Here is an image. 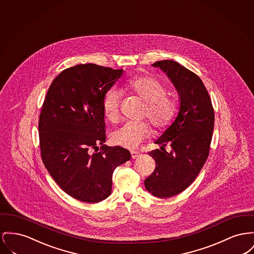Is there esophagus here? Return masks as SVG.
Segmentation results:
<instances>
[{"label":"esophagus","mask_w":254,"mask_h":254,"mask_svg":"<svg viewBox=\"0 0 254 254\" xmlns=\"http://www.w3.org/2000/svg\"><path fill=\"white\" fill-rule=\"evenodd\" d=\"M130 153H131V158H132V159L138 158V157L141 155V153H140V152H138V151H134V150H132Z\"/></svg>","instance_id":"obj_1"}]
</instances>
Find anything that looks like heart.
I'll use <instances>...</instances> for the list:
<instances>
[{"mask_svg": "<svg viewBox=\"0 0 254 254\" xmlns=\"http://www.w3.org/2000/svg\"><path fill=\"white\" fill-rule=\"evenodd\" d=\"M125 89L139 97L146 103L144 115L157 128L169 127L178 113L177 100L168 94L164 83L151 75H136L125 83ZM120 93L115 89L105 93L103 107L105 117L109 121H116L119 117ZM150 131L147 122H126L112 135L114 145L127 149H135Z\"/></svg>", "mask_w": 254, "mask_h": 254, "instance_id": "1", "label": "heart"}]
</instances>
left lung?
<instances>
[{
    "label": "left lung",
    "instance_id": "obj_1",
    "mask_svg": "<svg viewBox=\"0 0 254 254\" xmlns=\"http://www.w3.org/2000/svg\"><path fill=\"white\" fill-rule=\"evenodd\" d=\"M167 74L179 96V111L174 123L149 152L156 167L145 179V187L157 197H171L184 191L199 174L209 155L214 129V109L202 80L174 60L152 64ZM169 142L172 150L164 149Z\"/></svg>",
    "mask_w": 254,
    "mask_h": 254
}]
</instances>
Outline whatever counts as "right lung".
Instances as JSON below:
<instances>
[{
  "label": "right lung",
  "instance_id": "1",
  "mask_svg": "<svg viewBox=\"0 0 254 254\" xmlns=\"http://www.w3.org/2000/svg\"><path fill=\"white\" fill-rule=\"evenodd\" d=\"M123 73L92 63L65 69L53 80L42 106V161L60 188L83 202L109 196L114 170L131 157L127 149L104 145V97Z\"/></svg>",
  "mask_w": 254,
  "mask_h": 254
}]
</instances>
